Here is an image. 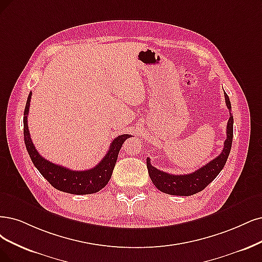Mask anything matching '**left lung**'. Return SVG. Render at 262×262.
I'll list each match as a JSON object with an SVG mask.
<instances>
[{
	"mask_svg": "<svg viewBox=\"0 0 262 262\" xmlns=\"http://www.w3.org/2000/svg\"><path fill=\"white\" fill-rule=\"evenodd\" d=\"M225 93V92H224ZM226 104L230 111V119L227 125V139L220 156L211 160L206 165L198 170L186 175H171L168 172L159 170L151 165L150 159H147V167L149 176L160 191L170 195L189 196L204 190L214 180L225 167L226 162L231 151L232 139H233V115L231 114V102L229 96L225 93Z\"/></svg>",
	"mask_w": 262,
	"mask_h": 262,
	"instance_id": "1",
	"label": "left lung"
}]
</instances>
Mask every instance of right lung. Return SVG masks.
I'll list each match as a JSON object with an SVG mask.
<instances>
[{
    "label": "right lung",
    "mask_w": 262,
    "mask_h": 262,
    "mask_svg": "<svg viewBox=\"0 0 262 262\" xmlns=\"http://www.w3.org/2000/svg\"><path fill=\"white\" fill-rule=\"evenodd\" d=\"M31 95L32 93L28 96L24 113V136L29 156H30L34 166L41 172V175L55 189L70 193V194H92V193H96L104 188L112 176V171L122 144L126 139L132 137L130 135L124 134L116 137L111 142L109 151L106 152L104 158L94 168L89 170H71L67 167L56 165L40 156L31 140L30 132L28 127V114Z\"/></svg>",
    "instance_id": "add662e5"
}]
</instances>
